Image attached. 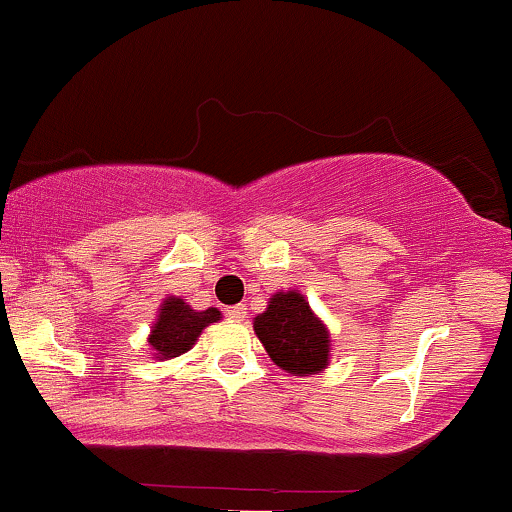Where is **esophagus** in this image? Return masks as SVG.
<instances>
[{"label": "esophagus", "instance_id": "1", "mask_svg": "<svg viewBox=\"0 0 512 512\" xmlns=\"http://www.w3.org/2000/svg\"><path fill=\"white\" fill-rule=\"evenodd\" d=\"M245 315H248V308H245L243 303H240V305H231V308H226V317H228V320L240 322V320H245Z\"/></svg>", "mask_w": 512, "mask_h": 512}]
</instances>
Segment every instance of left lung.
<instances>
[{
    "label": "left lung",
    "mask_w": 512,
    "mask_h": 512,
    "mask_svg": "<svg viewBox=\"0 0 512 512\" xmlns=\"http://www.w3.org/2000/svg\"><path fill=\"white\" fill-rule=\"evenodd\" d=\"M252 327L269 358L286 373L305 378L330 366V330L301 291H276Z\"/></svg>",
    "instance_id": "1"
}]
</instances>
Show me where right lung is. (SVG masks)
I'll list each match as a JSON object with an SVG mask.
<instances>
[{
    "instance_id": "obj_1",
    "label": "right lung",
    "mask_w": 512,
    "mask_h": 512,
    "mask_svg": "<svg viewBox=\"0 0 512 512\" xmlns=\"http://www.w3.org/2000/svg\"><path fill=\"white\" fill-rule=\"evenodd\" d=\"M219 320V308L195 310L182 296H166L158 308L149 337H146L151 356L158 361H170V358L187 354L195 346L202 330H207L211 322Z\"/></svg>"
}]
</instances>
